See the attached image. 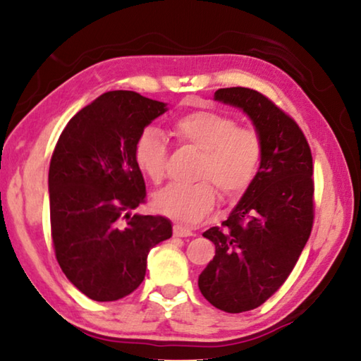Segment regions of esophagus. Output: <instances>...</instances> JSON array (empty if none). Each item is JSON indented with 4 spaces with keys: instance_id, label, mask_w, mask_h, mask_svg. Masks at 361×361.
<instances>
[{
    "instance_id": "34e87169",
    "label": "esophagus",
    "mask_w": 361,
    "mask_h": 361,
    "mask_svg": "<svg viewBox=\"0 0 361 361\" xmlns=\"http://www.w3.org/2000/svg\"><path fill=\"white\" fill-rule=\"evenodd\" d=\"M189 235H194L191 229H188L178 223L173 224V237H189Z\"/></svg>"
}]
</instances>
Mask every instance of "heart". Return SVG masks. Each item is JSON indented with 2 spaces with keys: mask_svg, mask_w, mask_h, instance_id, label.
Here are the masks:
<instances>
[{
  "mask_svg": "<svg viewBox=\"0 0 361 361\" xmlns=\"http://www.w3.org/2000/svg\"><path fill=\"white\" fill-rule=\"evenodd\" d=\"M180 145L202 151L194 185H170L154 194L152 205L157 212L180 219L199 223L213 210L218 191L226 200L242 197L258 175L262 161V138L252 127H240L228 114L195 109L180 116L172 126ZM169 146L162 133L146 127L133 145V161L152 183L166 176Z\"/></svg>",
  "mask_w": 361,
  "mask_h": 361,
  "instance_id": "1",
  "label": "heart"
}]
</instances>
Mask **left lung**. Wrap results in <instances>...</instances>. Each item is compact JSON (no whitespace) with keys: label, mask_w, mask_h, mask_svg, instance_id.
<instances>
[{"label":"left lung","mask_w":361,"mask_h":361,"mask_svg":"<svg viewBox=\"0 0 361 361\" xmlns=\"http://www.w3.org/2000/svg\"><path fill=\"white\" fill-rule=\"evenodd\" d=\"M215 100L242 108L262 138L252 188L221 226L204 232L216 252L199 276V290L216 309L240 314L259 307L285 283L309 239L312 152L296 121L258 90L219 89Z\"/></svg>","instance_id":"8db88e82"}]
</instances>
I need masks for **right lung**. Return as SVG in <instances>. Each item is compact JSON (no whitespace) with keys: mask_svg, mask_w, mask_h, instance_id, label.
<instances>
[{"mask_svg":"<svg viewBox=\"0 0 361 361\" xmlns=\"http://www.w3.org/2000/svg\"><path fill=\"white\" fill-rule=\"evenodd\" d=\"M166 109L132 90L106 92L73 116L54 148L49 200L56 258L66 279L94 301L135 291L149 250L172 237L167 218L130 213L146 202L133 145Z\"/></svg>","mask_w":361,"mask_h":361,"instance_id":"1","label":"right lung"}]
</instances>
